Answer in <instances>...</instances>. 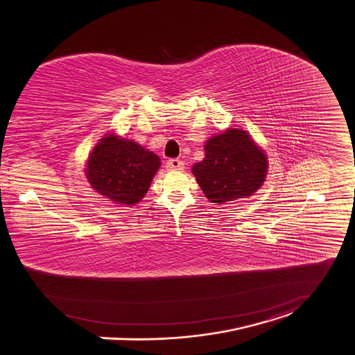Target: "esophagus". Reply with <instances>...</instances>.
Listing matches in <instances>:
<instances>
[{
    "label": "esophagus",
    "instance_id": "34e87169",
    "mask_svg": "<svg viewBox=\"0 0 355 355\" xmlns=\"http://www.w3.org/2000/svg\"><path fill=\"white\" fill-rule=\"evenodd\" d=\"M165 166H166L168 171H179V169L184 168V162H180L178 159H171V160L166 162Z\"/></svg>",
    "mask_w": 355,
    "mask_h": 355
}]
</instances>
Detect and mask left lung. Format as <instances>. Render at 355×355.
Segmentation results:
<instances>
[{"label":"left lung","mask_w":355,"mask_h":355,"mask_svg":"<svg viewBox=\"0 0 355 355\" xmlns=\"http://www.w3.org/2000/svg\"><path fill=\"white\" fill-rule=\"evenodd\" d=\"M267 169L266 152L241 129L214 134L205 144V159L193 165L205 196L220 205L254 195L266 182Z\"/></svg>","instance_id":"1"}]
</instances>
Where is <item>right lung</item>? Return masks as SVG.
<instances>
[{
    "instance_id": "add662e5",
    "label": "right lung",
    "mask_w": 355,
    "mask_h": 355,
    "mask_svg": "<svg viewBox=\"0 0 355 355\" xmlns=\"http://www.w3.org/2000/svg\"><path fill=\"white\" fill-rule=\"evenodd\" d=\"M160 165V157L139 144L105 134L87 160L85 176L97 193L121 206H132L149 191Z\"/></svg>"
}]
</instances>
